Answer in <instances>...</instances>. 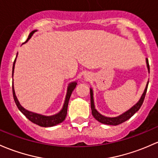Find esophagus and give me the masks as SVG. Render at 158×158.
Segmentation results:
<instances>
[{
  "label": "esophagus",
  "mask_w": 158,
  "mask_h": 158,
  "mask_svg": "<svg viewBox=\"0 0 158 158\" xmlns=\"http://www.w3.org/2000/svg\"><path fill=\"white\" fill-rule=\"evenodd\" d=\"M85 78H87V76H85Z\"/></svg>",
  "instance_id": "1"
}]
</instances>
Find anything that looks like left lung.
<instances>
[{"label":"left lung","mask_w":158,"mask_h":158,"mask_svg":"<svg viewBox=\"0 0 158 158\" xmlns=\"http://www.w3.org/2000/svg\"><path fill=\"white\" fill-rule=\"evenodd\" d=\"M146 64H147V67L148 69V72L150 71V68H149V64H148V58H146ZM148 82L147 85H146V87L144 91L143 94H142V97L139 99V101L133 106V107H131L130 109L128 110L127 111H126L125 113L122 114L121 115L118 116V117H104V116L101 115L100 113L95 109L94 107V98H93V91L92 89H90V96H91V109H92V116L94 117V119H97L98 122L101 123L103 124H107V125H112V126H117L119 124L123 123L125 121H127L129 118L132 117L134 114L140 109L141 106L143 104L144 99H145L146 92H147L148 89Z\"/></svg>","instance_id":"1"}]
</instances>
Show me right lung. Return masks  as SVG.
I'll list each match as a JSON object with an SVG mask.
<instances>
[{"label": "right lung", "mask_w": 158, "mask_h": 158, "mask_svg": "<svg viewBox=\"0 0 158 158\" xmlns=\"http://www.w3.org/2000/svg\"><path fill=\"white\" fill-rule=\"evenodd\" d=\"M35 31H37V30H34L31 31L30 34L29 35V37H28V39L26 40V42H27V41H29V39H30V38L32 36V35L34 34ZM16 57H17V55H16ZM16 59H15L14 62H13L12 76H13V71H14V66H15V63H16ZM76 85H77V82H71V83H69V86H68L67 88V92H66L65 101H64L63 108L61 109V110L60 111L59 113H57V114H54V115H52V116L41 115V114L31 112V111L27 110L25 109L24 107H23L22 106H21V104H19V101H18L17 98H16V94H15L14 88H13V98H14L15 103H16L18 109H19V110H20L21 112L26 116V118L29 119L31 122L33 123L37 124V125L40 126V127H51L60 123H62L63 121L65 119L66 117V114H67V107H68V104H69V98H70L73 91L75 88H76Z\"/></svg>", "instance_id": "obj_1"}]
</instances>
